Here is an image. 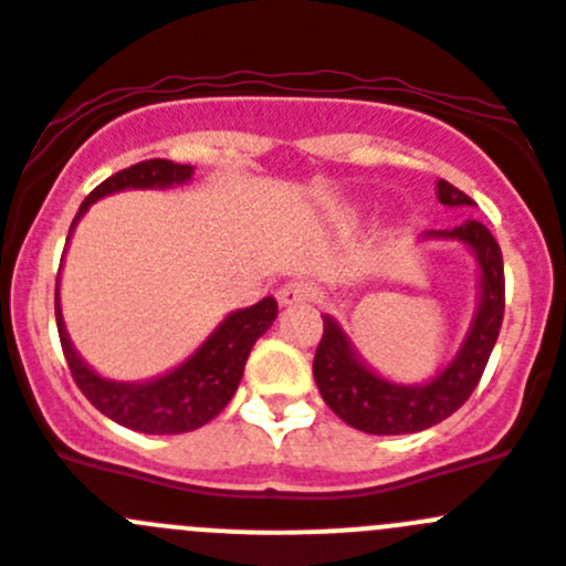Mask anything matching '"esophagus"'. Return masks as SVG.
I'll use <instances>...</instances> for the list:
<instances>
[{"label":"esophagus","mask_w":566,"mask_h":566,"mask_svg":"<svg viewBox=\"0 0 566 566\" xmlns=\"http://www.w3.org/2000/svg\"><path fill=\"white\" fill-rule=\"evenodd\" d=\"M308 283H303V280H292V283H286V286H280L277 292V303L283 308H292V306H300V303H306L308 300Z\"/></svg>","instance_id":"obj_1"}]
</instances>
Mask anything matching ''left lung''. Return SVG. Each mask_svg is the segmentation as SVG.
Listing matches in <instances>:
<instances>
[{
	"label": "left lung",
	"mask_w": 566,
	"mask_h": 566,
	"mask_svg": "<svg viewBox=\"0 0 566 566\" xmlns=\"http://www.w3.org/2000/svg\"><path fill=\"white\" fill-rule=\"evenodd\" d=\"M437 198L442 207H473L468 195L453 184L437 181ZM422 240L459 243L476 260L479 294L473 319L464 332L462 345L448 363L424 382H397L382 377L365 363L357 345L345 334L332 314H323V339L314 354V382L326 405L363 433L399 437L433 428L459 411L482 379L490 352L499 339L504 317V266L502 249L488 227L479 221H462L451 229H431Z\"/></svg>",
	"instance_id": "left-lung-1"
}]
</instances>
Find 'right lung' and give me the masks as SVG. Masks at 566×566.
Returning a JSON list of instances; mask_svg holds the SVG:
<instances>
[{
  "label": "right lung",
  "instance_id": "add662e5",
  "mask_svg": "<svg viewBox=\"0 0 566 566\" xmlns=\"http://www.w3.org/2000/svg\"><path fill=\"white\" fill-rule=\"evenodd\" d=\"M192 175L195 167L167 161V158H153V161L122 169L84 198L76 218L70 223V234L87 214V209L107 195L124 192V189L184 187L187 181H192ZM59 292H62V274L56 277V326L70 374L84 397L113 422L124 424L129 431L158 433V437L195 431L218 417L238 391L252 345L272 328L274 317H277V300L274 297H263L254 306L229 312L184 363L158 377L124 382V379L104 377L93 365L84 363L70 339L67 326H64L62 294Z\"/></svg>",
  "mask_w": 566,
  "mask_h": 566
}]
</instances>
